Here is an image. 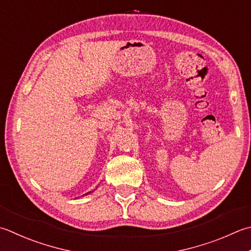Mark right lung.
<instances>
[{
  "instance_id": "obj_1",
  "label": "right lung",
  "mask_w": 251,
  "mask_h": 251,
  "mask_svg": "<svg viewBox=\"0 0 251 251\" xmlns=\"http://www.w3.org/2000/svg\"><path fill=\"white\" fill-rule=\"evenodd\" d=\"M87 195H88V194H87Z\"/></svg>"
}]
</instances>
